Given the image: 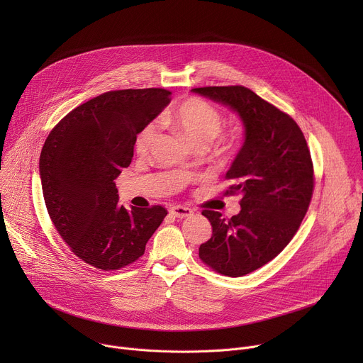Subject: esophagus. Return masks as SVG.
I'll return each mask as SVG.
<instances>
[{"instance_id":"34e87169","label":"esophagus","mask_w":363,"mask_h":363,"mask_svg":"<svg viewBox=\"0 0 363 363\" xmlns=\"http://www.w3.org/2000/svg\"><path fill=\"white\" fill-rule=\"evenodd\" d=\"M169 213L177 217V218H186V217H191L194 214V211L191 208H188V206H182V205H174L169 208Z\"/></svg>"}]
</instances>
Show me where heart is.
<instances>
[{"label":"heart","mask_w":363,"mask_h":363,"mask_svg":"<svg viewBox=\"0 0 363 363\" xmlns=\"http://www.w3.org/2000/svg\"><path fill=\"white\" fill-rule=\"evenodd\" d=\"M161 122L181 133L195 147H206L223 129L220 111L201 97L182 100L175 108L162 115ZM155 138H157V126L153 123L146 125L136 138V152L145 155L150 149Z\"/></svg>","instance_id":"obj_1"}]
</instances>
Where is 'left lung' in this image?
<instances>
[{
  "mask_svg": "<svg viewBox=\"0 0 363 363\" xmlns=\"http://www.w3.org/2000/svg\"><path fill=\"white\" fill-rule=\"evenodd\" d=\"M234 111L244 125V143L231 164L225 194L241 195V211L230 220L203 210L211 238L199 258L213 270L240 277L263 267L297 233L313 195L310 150L297 123L244 86L192 89Z\"/></svg>",
  "mask_w": 363,
  "mask_h": 363,
  "instance_id": "left-lung-1",
  "label": "left lung"
}]
</instances>
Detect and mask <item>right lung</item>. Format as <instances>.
<instances>
[{"instance_id": "obj_1", "label": "right lung", "mask_w": 363, "mask_h": 363, "mask_svg": "<svg viewBox=\"0 0 363 363\" xmlns=\"http://www.w3.org/2000/svg\"><path fill=\"white\" fill-rule=\"evenodd\" d=\"M165 89L106 91L67 113L47 136L40 178L48 216L70 250L99 270L143 255L167 210L125 208L115 179L133 158L136 135L171 101Z\"/></svg>"}]
</instances>
